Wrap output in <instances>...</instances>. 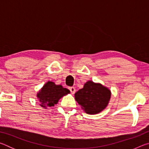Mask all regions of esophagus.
Listing matches in <instances>:
<instances>
[{"label": "esophagus", "mask_w": 149, "mask_h": 149, "mask_svg": "<svg viewBox=\"0 0 149 149\" xmlns=\"http://www.w3.org/2000/svg\"><path fill=\"white\" fill-rule=\"evenodd\" d=\"M69 89H70V92H71L72 94H74V93H75V87H70Z\"/></svg>", "instance_id": "34e87169"}]
</instances>
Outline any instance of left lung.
<instances>
[{
    "mask_svg": "<svg viewBox=\"0 0 149 149\" xmlns=\"http://www.w3.org/2000/svg\"><path fill=\"white\" fill-rule=\"evenodd\" d=\"M110 95V91L107 87L89 81L83 89L75 93V98L85 112L95 114L107 107Z\"/></svg>",
    "mask_w": 149,
    "mask_h": 149,
    "instance_id": "left-lung-1",
    "label": "left lung"
}]
</instances>
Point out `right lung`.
<instances>
[{
    "mask_svg": "<svg viewBox=\"0 0 149 149\" xmlns=\"http://www.w3.org/2000/svg\"><path fill=\"white\" fill-rule=\"evenodd\" d=\"M68 93H70V90L66 88H64L62 85H55L52 81H49L42 87L37 94V97L41 102V107H51L57 104L60 98Z\"/></svg>",
    "mask_w": 149,
    "mask_h": 149,
    "instance_id": "obj_1",
    "label": "right lung"
}]
</instances>
